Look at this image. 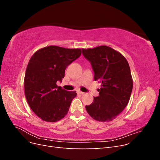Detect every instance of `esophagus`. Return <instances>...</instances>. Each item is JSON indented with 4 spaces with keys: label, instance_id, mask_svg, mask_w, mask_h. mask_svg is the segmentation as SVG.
<instances>
[{
    "label": "esophagus",
    "instance_id": "34e87169",
    "mask_svg": "<svg viewBox=\"0 0 160 160\" xmlns=\"http://www.w3.org/2000/svg\"><path fill=\"white\" fill-rule=\"evenodd\" d=\"M77 93H78V94H80V95H83V94H85L84 92H82V91H77Z\"/></svg>",
    "mask_w": 160,
    "mask_h": 160
}]
</instances>
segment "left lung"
<instances>
[{"instance_id": "8db88e82", "label": "left lung", "mask_w": 160, "mask_h": 160, "mask_svg": "<svg viewBox=\"0 0 160 160\" xmlns=\"http://www.w3.org/2000/svg\"><path fill=\"white\" fill-rule=\"evenodd\" d=\"M84 57L91 65L95 81L101 83L99 95L94 97L85 108L91 118L108 122L122 112L130 99L133 80L126 59L108 46L82 49Z\"/></svg>"}]
</instances>
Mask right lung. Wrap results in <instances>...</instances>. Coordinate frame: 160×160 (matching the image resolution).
<instances>
[{"label": "right lung", "mask_w": 160, "mask_h": 160, "mask_svg": "<svg viewBox=\"0 0 160 160\" xmlns=\"http://www.w3.org/2000/svg\"><path fill=\"white\" fill-rule=\"evenodd\" d=\"M81 55L80 49L49 46L31 57L25 76V93L30 108L41 119L55 122L67 114L77 93L56 83L61 82L67 67Z\"/></svg>", "instance_id": "1"}]
</instances>
